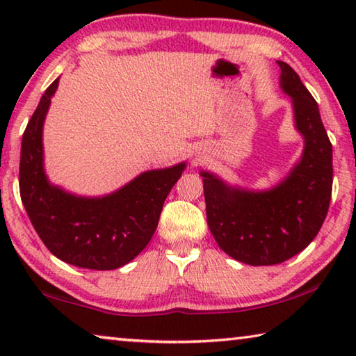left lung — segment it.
Instances as JSON below:
<instances>
[{
  "label": "left lung",
  "instance_id": "8db88e82",
  "mask_svg": "<svg viewBox=\"0 0 356 356\" xmlns=\"http://www.w3.org/2000/svg\"><path fill=\"white\" fill-rule=\"evenodd\" d=\"M280 86L292 99L295 129L303 136L300 160L267 190L229 185L201 171L207 225L220 248L248 265H275L308 246L327 216L333 185V147L317 102L291 65L278 61Z\"/></svg>",
  "mask_w": 356,
  "mask_h": 356
}]
</instances>
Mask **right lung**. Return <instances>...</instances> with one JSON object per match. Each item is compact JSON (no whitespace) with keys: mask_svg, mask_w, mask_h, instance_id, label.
Returning a JSON list of instances; mask_svg holds the SVG:
<instances>
[{"mask_svg":"<svg viewBox=\"0 0 356 356\" xmlns=\"http://www.w3.org/2000/svg\"><path fill=\"white\" fill-rule=\"evenodd\" d=\"M58 84L59 78L47 88L22 138V202L51 254L81 268H119L150 242L166 196L186 163L144 171L104 196H78L53 185L45 174L42 135Z\"/></svg>","mask_w":356,"mask_h":356,"instance_id":"right-lung-1","label":"right lung"}]
</instances>
